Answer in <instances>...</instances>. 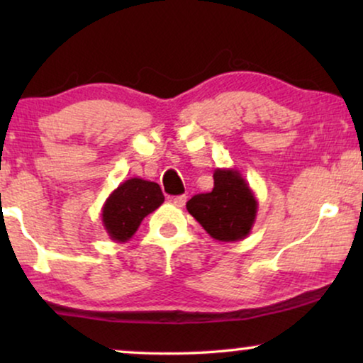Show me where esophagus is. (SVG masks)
Listing matches in <instances>:
<instances>
[{"mask_svg": "<svg viewBox=\"0 0 363 363\" xmlns=\"http://www.w3.org/2000/svg\"><path fill=\"white\" fill-rule=\"evenodd\" d=\"M170 201H172L173 205H175L177 208H183V206H185V203H186V196H185V195H180V196H173Z\"/></svg>", "mask_w": 363, "mask_h": 363, "instance_id": "obj_1", "label": "esophagus"}]
</instances>
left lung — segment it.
<instances>
[{
    "instance_id": "1",
    "label": "left lung",
    "mask_w": 363,
    "mask_h": 363,
    "mask_svg": "<svg viewBox=\"0 0 363 363\" xmlns=\"http://www.w3.org/2000/svg\"><path fill=\"white\" fill-rule=\"evenodd\" d=\"M215 186L186 203V210L208 235L223 242L241 241L256 221L257 200L236 168H216Z\"/></svg>"
}]
</instances>
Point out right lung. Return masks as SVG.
<instances>
[{"instance_id": "1", "label": "right lung", "mask_w": 363, "mask_h": 363, "mask_svg": "<svg viewBox=\"0 0 363 363\" xmlns=\"http://www.w3.org/2000/svg\"><path fill=\"white\" fill-rule=\"evenodd\" d=\"M165 196L155 182L130 178L113 190L102 206V225L112 241L125 242L135 235L147 215L155 211Z\"/></svg>"}]
</instances>
